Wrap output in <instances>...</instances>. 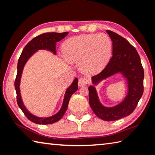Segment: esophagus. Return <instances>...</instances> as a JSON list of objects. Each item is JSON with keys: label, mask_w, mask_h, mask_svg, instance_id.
Segmentation results:
<instances>
[{"label": "esophagus", "mask_w": 155, "mask_h": 155, "mask_svg": "<svg viewBox=\"0 0 155 155\" xmlns=\"http://www.w3.org/2000/svg\"><path fill=\"white\" fill-rule=\"evenodd\" d=\"M88 80H87V78H86L84 77H81L79 80H78V86H79L80 87H83V86L88 84Z\"/></svg>", "instance_id": "34e87169"}]
</instances>
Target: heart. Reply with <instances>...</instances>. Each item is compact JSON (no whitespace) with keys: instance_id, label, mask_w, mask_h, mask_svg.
<instances>
[{"instance_id":"obj_1","label":"heart","mask_w":155,"mask_h":155,"mask_svg":"<svg viewBox=\"0 0 155 155\" xmlns=\"http://www.w3.org/2000/svg\"><path fill=\"white\" fill-rule=\"evenodd\" d=\"M66 58L71 62L81 61L84 71L91 73L104 69L112 55V41L105 34H89L67 40L62 46Z\"/></svg>"}]
</instances>
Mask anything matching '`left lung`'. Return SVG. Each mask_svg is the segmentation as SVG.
I'll use <instances>...</instances> for the list:
<instances>
[{"mask_svg": "<svg viewBox=\"0 0 155 155\" xmlns=\"http://www.w3.org/2000/svg\"><path fill=\"white\" fill-rule=\"evenodd\" d=\"M107 32L112 41V57L101 73L92 77V82L97 85L101 80L121 73L127 80L128 93L120 104L112 107H105L99 101L96 88L90 86L89 104L99 118L113 121L130 115L135 109L143 93L144 72L136 49L120 35L108 30Z\"/></svg>", "mask_w": 155, "mask_h": 155, "instance_id": "1", "label": "left lung"}]
</instances>
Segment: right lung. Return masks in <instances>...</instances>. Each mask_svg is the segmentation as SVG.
Masks as SVG:
<instances>
[{
    "instance_id": "right-lung-1",
    "label": "right lung",
    "mask_w": 155,
    "mask_h": 155,
    "mask_svg": "<svg viewBox=\"0 0 155 155\" xmlns=\"http://www.w3.org/2000/svg\"><path fill=\"white\" fill-rule=\"evenodd\" d=\"M68 33H69L68 32H62V33L46 32V33L40 35L39 36L35 37L34 39H32L31 41L28 43V44L23 49L22 52H21L20 58H19L18 62V73L15 80V88L16 91V94H17V103L19 107L25 114L26 118L34 123L39 124H49L58 122L63 116L65 112H66L71 97L78 90V80L77 78H75L71 86L69 88H67L66 92H65L62 107L58 113L47 118L37 117V116L32 114L31 113H30L27 110L23 104L22 100H21L20 84L24 67L30 57L34 53L36 52L37 50H47L56 54V43L60 41L66 37Z\"/></svg>"
}]
</instances>
